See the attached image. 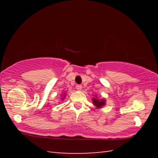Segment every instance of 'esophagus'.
Listing matches in <instances>:
<instances>
[{"label":"esophagus","instance_id":"obj_1","mask_svg":"<svg viewBox=\"0 0 158 158\" xmlns=\"http://www.w3.org/2000/svg\"><path fill=\"white\" fill-rule=\"evenodd\" d=\"M76 89L78 90H81L82 89V85H77Z\"/></svg>","mask_w":158,"mask_h":158}]
</instances>
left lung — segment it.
<instances>
[{"label": "left lung", "instance_id": "left-lung-1", "mask_svg": "<svg viewBox=\"0 0 158 158\" xmlns=\"http://www.w3.org/2000/svg\"><path fill=\"white\" fill-rule=\"evenodd\" d=\"M96 97H97V95H95ZM93 105L95 106H96V107L97 108H101L103 106L105 105V100H100V99H98V98H93Z\"/></svg>", "mask_w": 158, "mask_h": 158}]
</instances>
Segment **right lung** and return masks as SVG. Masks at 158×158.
I'll use <instances>...</instances> for the list:
<instances>
[{
	"mask_svg": "<svg viewBox=\"0 0 158 158\" xmlns=\"http://www.w3.org/2000/svg\"><path fill=\"white\" fill-rule=\"evenodd\" d=\"M65 93H64V94H63V100L64 99V98H65Z\"/></svg>",
	"mask_w": 158,
	"mask_h": 158,
	"instance_id": "1",
	"label": "right lung"
}]
</instances>
